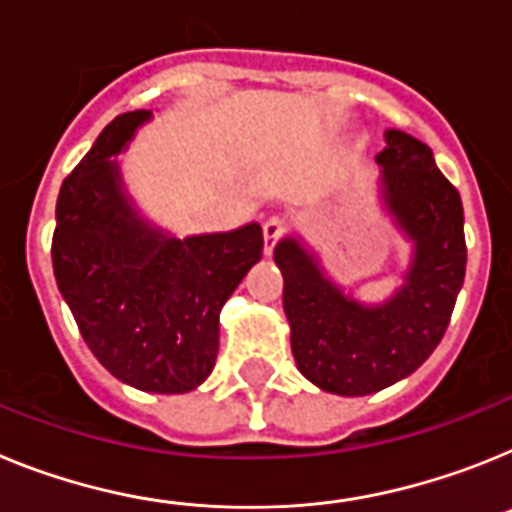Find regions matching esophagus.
<instances>
[{
	"label": "esophagus",
	"instance_id": "34e87169",
	"mask_svg": "<svg viewBox=\"0 0 512 512\" xmlns=\"http://www.w3.org/2000/svg\"><path fill=\"white\" fill-rule=\"evenodd\" d=\"M262 234H265V252H273L275 242L283 237V219L281 216H268V221L262 224Z\"/></svg>",
	"mask_w": 512,
	"mask_h": 512
}]
</instances>
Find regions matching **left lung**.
Returning <instances> with one entry per match:
<instances>
[{"mask_svg": "<svg viewBox=\"0 0 512 512\" xmlns=\"http://www.w3.org/2000/svg\"><path fill=\"white\" fill-rule=\"evenodd\" d=\"M376 162L384 167L386 206L415 242L412 268L394 299L358 304L324 278L296 239L275 247L296 366L340 397L386 389L428 361L446 335L466 273L461 195L435 167L430 146L386 131Z\"/></svg>", "mask_w": 512, "mask_h": 512, "instance_id": "obj_1", "label": "left lung"}]
</instances>
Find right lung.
<instances>
[{"label": "right lung", "mask_w": 512, "mask_h": 512, "mask_svg": "<svg viewBox=\"0 0 512 512\" xmlns=\"http://www.w3.org/2000/svg\"><path fill=\"white\" fill-rule=\"evenodd\" d=\"M149 118V110L118 115L66 177L51 257L97 361L141 391L182 394L216 366L221 306L262 257V229L175 239L146 226L110 157Z\"/></svg>", "instance_id": "right-lung-1"}]
</instances>
